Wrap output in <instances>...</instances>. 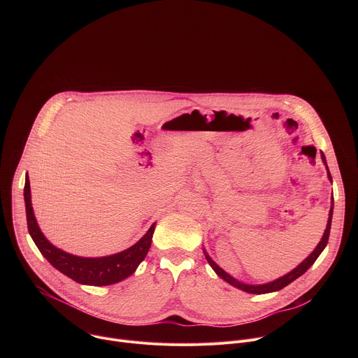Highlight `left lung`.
Returning <instances> with one entry per match:
<instances>
[{"label": "left lung", "mask_w": 358, "mask_h": 358, "mask_svg": "<svg viewBox=\"0 0 358 358\" xmlns=\"http://www.w3.org/2000/svg\"><path fill=\"white\" fill-rule=\"evenodd\" d=\"M322 159H323V163H324V166H326V169H327V176H329V178H330V181H331V176H330V171H329V167H327V162H326V157H324L323 152H322ZM333 206H334V199H333V196H331V207H330V213H329L327 227H326V231H324V234H323V236H322V241H320L319 245L315 248V250H313V252L309 255V257L306 258L297 268H294L292 272H289L287 275H285V276H282V278H279V279H276V280H273V282H269V283H265V285H246V283H242V282H239L238 279H235V278H232L231 275H228L224 269H221V268L208 257V253H207L206 250H203V253H206V258H207L208 264L211 265V268L215 271V273H217L221 279H224L225 282H228L229 285H232V286H235V287H238V289H241V290H243V292H246V293H255V294H264V293L278 292V290L283 289L285 286H287L289 283H292L293 280H296L299 276H301L306 271H308V269L316 262V259L319 258V255H320V253L323 252V249L326 248V245H327V242H329L330 228H331Z\"/></svg>", "instance_id": "1"}]
</instances>
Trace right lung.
I'll list each match as a JSON object with an SVG mask.
<instances>
[{
	"mask_svg": "<svg viewBox=\"0 0 358 358\" xmlns=\"http://www.w3.org/2000/svg\"><path fill=\"white\" fill-rule=\"evenodd\" d=\"M24 199L28 231L36 248L50 265L78 283L90 286H108L117 283L134 273V271L143 262L150 249L156 224L150 227V229L137 243L123 252L110 255V257L80 258L76 257V255H71L54 246L41 232L32 210L31 187L28 177L25 178Z\"/></svg>",
	"mask_w": 358,
	"mask_h": 358,
	"instance_id": "add662e5",
	"label": "right lung"
}]
</instances>
